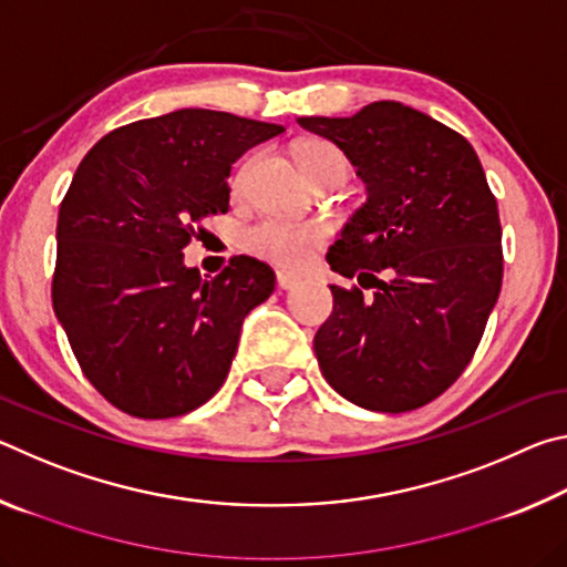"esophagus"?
Masks as SVG:
<instances>
[{"instance_id":"1","label":"esophagus","mask_w":567,"mask_h":567,"mask_svg":"<svg viewBox=\"0 0 567 567\" xmlns=\"http://www.w3.org/2000/svg\"><path fill=\"white\" fill-rule=\"evenodd\" d=\"M297 285H300V277H297V275L277 272V287H280V290H295Z\"/></svg>"}]
</instances>
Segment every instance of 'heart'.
I'll list each match as a JSON object with an SVG mask.
<instances>
[{
    "instance_id": "heart-1",
    "label": "heart",
    "mask_w": 567,
    "mask_h": 567,
    "mask_svg": "<svg viewBox=\"0 0 567 567\" xmlns=\"http://www.w3.org/2000/svg\"><path fill=\"white\" fill-rule=\"evenodd\" d=\"M295 157L310 179H318L324 172H342V175L348 172V159H344L342 152L332 142L324 140L297 142ZM249 167H252V159H245V165L237 169L233 179L235 189H243ZM324 237H328V233L318 223H295V219L265 217L260 223L245 229L243 247L249 255L282 267V270H302L322 247Z\"/></svg>"
}]
</instances>
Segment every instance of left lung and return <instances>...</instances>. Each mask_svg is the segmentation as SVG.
<instances>
[{
    "label": "left lung",
    "instance_id": "obj_1",
    "mask_svg": "<svg viewBox=\"0 0 567 567\" xmlns=\"http://www.w3.org/2000/svg\"><path fill=\"white\" fill-rule=\"evenodd\" d=\"M297 122L368 185L328 252L360 287L330 285L332 315L315 334L322 375L364 410L427 405L463 375L501 295L503 229L483 165L463 134L400 102Z\"/></svg>",
    "mask_w": 567,
    "mask_h": 567
}]
</instances>
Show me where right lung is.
<instances>
[{
  "label": "right lung",
  "mask_w": 567,
  "mask_h": 567,
  "mask_svg": "<svg viewBox=\"0 0 567 567\" xmlns=\"http://www.w3.org/2000/svg\"><path fill=\"white\" fill-rule=\"evenodd\" d=\"M282 132L177 110L104 134L76 167L56 219L52 305L84 378L117 410L177 417L223 388L275 272L239 255L203 280L182 249L229 209V165Z\"/></svg>",
  "instance_id": "right-lung-1"
}]
</instances>
